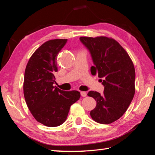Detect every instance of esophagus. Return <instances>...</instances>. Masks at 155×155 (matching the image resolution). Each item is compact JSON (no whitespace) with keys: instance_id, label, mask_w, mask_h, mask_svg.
<instances>
[{"instance_id":"obj_1","label":"esophagus","mask_w":155,"mask_h":155,"mask_svg":"<svg viewBox=\"0 0 155 155\" xmlns=\"http://www.w3.org/2000/svg\"><path fill=\"white\" fill-rule=\"evenodd\" d=\"M80 94H81V95L82 96V97H86L87 93L85 91H81Z\"/></svg>"}]
</instances>
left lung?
Returning <instances> with one entry per match:
<instances>
[{"mask_svg": "<svg viewBox=\"0 0 155 155\" xmlns=\"http://www.w3.org/2000/svg\"><path fill=\"white\" fill-rule=\"evenodd\" d=\"M80 39L94 61L91 74H97L104 85L102 95L93 91L87 94L97 103L90 115L96 122L109 124L122 117L133 99L135 92L133 63L125 50L111 38L83 36Z\"/></svg>", "mask_w": 155, "mask_h": 155, "instance_id": "obj_1", "label": "left lung"}]
</instances>
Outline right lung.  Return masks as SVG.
<instances>
[{
  "label": "right lung",
  "instance_id": "1",
  "mask_svg": "<svg viewBox=\"0 0 155 155\" xmlns=\"http://www.w3.org/2000/svg\"><path fill=\"white\" fill-rule=\"evenodd\" d=\"M67 39L47 41L30 57L26 65L23 90L30 113L38 122L54 127L66 121L70 106L80 98L78 91H65L54 86L58 71L57 56Z\"/></svg>",
  "mask_w": 155,
  "mask_h": 155
}]
</instances>
